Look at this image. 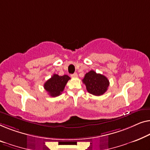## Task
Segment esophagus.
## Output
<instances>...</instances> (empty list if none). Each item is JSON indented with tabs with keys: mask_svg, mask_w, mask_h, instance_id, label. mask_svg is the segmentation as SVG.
I'll return each instance as SVG.
<instances>
[{
	"mask_svg": "<svg viewBox=\"0 0 150 150\" xmlns=\"http://www.w3.org/2000/svg\"><path fill=\"white\" fill-rule=\"evenodd\" d=\"M71 77H72V78H76V77H78V74H77L76 73H74V74H73L71 75Z\"/></svg>",
	"mask_w": 150,
	"mask_h": 150,
	"instance_id": "1",
	"label": "esophagus"
}]
</instances>
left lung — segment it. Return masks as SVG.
<instances>
[{
  "mask_svg": "<svg viewBox=\"0 0 150 150\" xmlns=\"http://www.w3.org/2000/svg\"><path fill=\"white\" fill-rule=\"evenodd\" d=\"M82 82L86 85L88 92L96 96L104 94L110 85V82L107 77L101 74H97L93 70L86 74Z\"/></svg>",
  "mask_w": 150,
  "mask_h": 150,
  "instance_id": "obj_1",
  "label": "left lung"
}]
</instances>
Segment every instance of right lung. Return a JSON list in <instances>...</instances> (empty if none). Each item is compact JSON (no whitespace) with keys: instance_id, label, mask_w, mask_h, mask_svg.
Returning <instances> with one entry per match:
<instances>
[{"instance_id":"1","label":"right lung","mask_w":150,"mask_h":150,"mask_svg":"<svg viewBox=\"0 0 150 150\" xmlns=\"http://www.w3.org/2000/svg\"><path fill=\"white\" fill-rule=\"evenodd\" d=\"M70 79V78L68 75L61 76L55 74L44 84V88L51 97H55L59 96L62 94L65 86Z\"/></svg>"}]
</instances>
